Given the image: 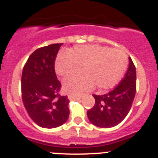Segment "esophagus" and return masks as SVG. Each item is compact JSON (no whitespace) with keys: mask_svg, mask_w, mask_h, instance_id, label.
Masks as SVG:
<instances>
[{"mask_svg":"<svg viewBox=\"0 0 158 158\" xmlns=\"http://www.w3.org/2000/svg\"><path fill=\"white\" fill-rule=\"evenodd\" d=\"M82 97L81 95H78V96H75V95H73V94H69L68 95V99L69 100H79Z\"/></svg>","mask_w":158,"mask_h":158,"instance_id":"esophagus-1","label":"esophagus"}]
</instances>
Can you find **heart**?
Wrapping results in <instances>:
<instances>
[{"instance_id": "obj_1", "label": "heart", "mask_w": 158, "mask_h": 158, "mask_svg": "<svg viewBox=\"0 0 158 158\" xmlns=\"http://www.w3.org/2000/svg\"><path fill=\"white\" fill-rule=\"evenodd\" d=\"M81 65V73L68 76L63 80V89L70 94L80 95L96 86L107 90L117 85L127 67V56L119 49L99 45H79L68 53L60 52L54 62L59 76L74 73Z\"/></svg>"}]
</instances>
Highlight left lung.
I'll list each match as a JSON object with an SVG mask.
<instances>
[{"label": "left lung", "instance_id": "8db88e82", "mask_svg": "<svg viewBox=\"0 0 158 158\" xmlns=\"http://www.w3.org/2000/svg\"><path fill=\"white\" fill-rule=\"evenodd\" d=\"M136 92V69L129 58V67L119 85L107 94L93 95L95 105L87 111L89 121L98 127L120 123L131 110Z\"/></svg>", "mask_w": 158, "mask_h": 158}]
</instances>
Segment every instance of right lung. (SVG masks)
Listing matches in <instances>:
<instances>
[{
  "mask_svg": "<svg viewBox=\"0 0 158 158\" xmlns=\"http://www.w3.org/2000/svg\"><path fill=\"white\" fill-rule=\"evenodd\" d=\"M62 43L37 49L29 56L21 78L22 99L29 116L38 126L55 128L69 118V99L60 96L54 62Z\"/></svg>",
  "mask_w": 158,
  "mask_h": 158,
  "instance_id": "add662e5",
  "label": "right lung"
}]
</instances>
